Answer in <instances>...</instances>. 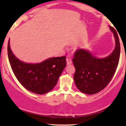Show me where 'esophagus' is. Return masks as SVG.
I'll return each mask as SVG.
<instances>
[{
  "mask_svg": "<svg viewBox=\"0 0 126 126\" xmlns=\"http://www.w3.org/2000/svg\"><path fill=\"white\" fill-rule=\"evenodd\" d=\"M66 62H67V65H70L72 63V60L70 59H69V58L66 59Z\"/></svg>",
  "mask_w": 126,
  "mask_h": 126,
  "instance_id": "obj_1",
  "label": "esophagus"
}]
</instances>
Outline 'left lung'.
Masks as SVG:
<instances>
[{
	"mask_svg": "<svg viewBox=\"0 0 126 126\" xmlns=\"http://www.w3.org/2000/svg\"><path fill=\"white\" fill-rule=\"evenodd\" d=\"M110 28L115 37V47L108 57L98 59L84 49H78L74 53L75 84L79 91L86 94H95L106 87L117 68L120 44L117 31L111 26Z\"/></svg>",
	"mask_w": 126,
	"mask_h": 126,
	"instance_id": "8db88e82",
	"label": "left lung"
}]
</instances>
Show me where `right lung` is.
I'll return each instance as SVG.
<instances>
[{"label": "right lung", "mask_w": 126, "mask_h": 126, "mask_svg": "<svg viewBox=\"0 0 126 126\" xmlns=\"http://www.w3.org/2000/svg\"><path fill=\"white\" fill-rule=\"evenodd\" d=\"M8 44L9 61L14 75L24 88L37 94H44L53 89L66 66L65 56L51 57L40 63H26L19 60Z\"/></svg>", "instance_id": "add662e5"}]
</instances>
